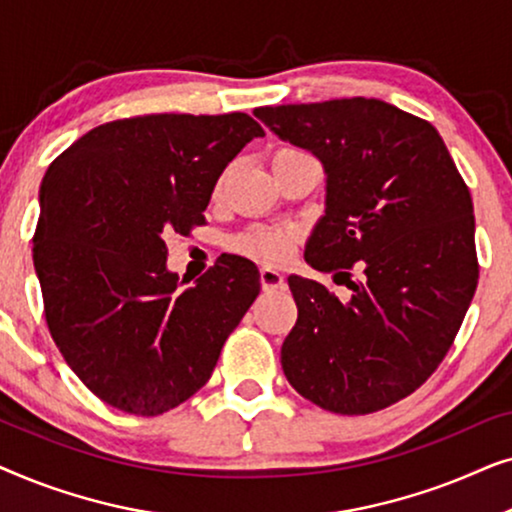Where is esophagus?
Listing matches in <instances>:
<instances>
[{
    "label": "esophagus",
    "mask_w": 512,
    "mask_h": 512,
    "mask_svg": "<svg viewBox=\"0 0 512 512\" xmlns=\"http://www.w3.org/2000/svg\"><path fill=\"white\" fill-rule=\"evenodd\" d=\"M261 286H263V291H277V289H284L286 282L279 270L261 268Z\"/></svg>",
    "instance_id": "34e87169"
}]
</instances>
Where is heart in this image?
Masks as SVG:
<instances>
[{"label":"heart","mask_w":512,"mask_h":512,"mask_svg":"<svg viewBox=\"0 0 512 512\" xmlns=\"http://www.w3.org/2000/svg\"><path fill=\"white\" fill-rule=\"evenodd\" d=\"M296 240L298 235L291 228H251L237 237V249L258 258V261L284 263L296 247Z\"/></svg>","instance_id":"heart-1"}]
</instances>
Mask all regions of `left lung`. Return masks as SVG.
<instances>
[{
  "label": "left lung",
  "instance_id": "obj_1",
  "mask_svg": "<svg viewBox=\"0 0 512 512\" xmlns=\"http://www.w3.org/2000/svg\"><path fill=\"white\" fill-rule=\"evenodd\" d=\"M254 116L324 165L326 212L305 261L352 291L340 300L289 277L298 321L282 345L286 380L340 415L387 408L429 380L473 300L471 193L438 130L394 104L352 97Z\"/></svg>",
  "mask_w": 512,
  "mask_h": 512
}]
</instances>
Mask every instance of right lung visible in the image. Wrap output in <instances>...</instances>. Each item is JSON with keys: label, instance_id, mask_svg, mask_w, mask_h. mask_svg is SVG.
Returning a JSON list of instances; mask_svg holds the SVG:
<instances>
[{"label": "right lung", "instance_id": "right-lung-1", "mask_svg": "<svg viewBox=\"0 0 512 512\" xmlns=\"http://www.w3.org/2000/svg\"><path fill=\"white\" fill-rule=\"evenodd\" d=\"M263 135L240 111L123 118L86 132L48 167L32 249L48 331L104 403L163 415L212 377L261 291L258 270L221 256L181 289L165 237L205 223L221 172Z\"/></svg>", "mask_w": 512, "mask_h": 512}]
</instances>
